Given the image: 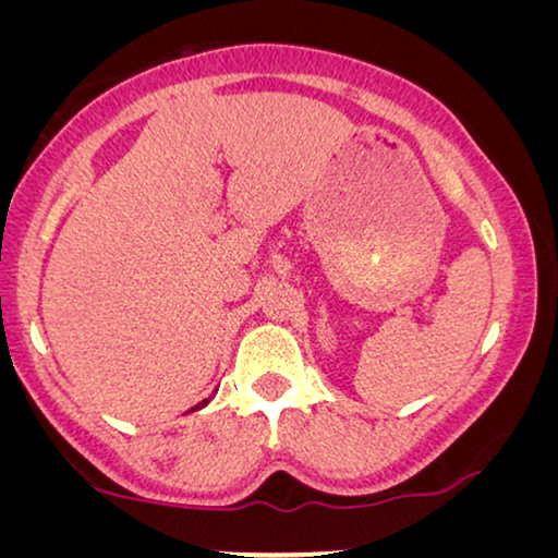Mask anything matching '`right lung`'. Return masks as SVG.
I'll return each mask as SVG.
<instances>
[{
    "label": "right lung",
    "mask_w": 558,
    "mask_h": 558,
    "mask_svg": "<svg viewBox=\"0 0 558 558\" xmlns=\"http://www.w3.org/2000/svg\"><path fill=\"white\" fill-rule=\"evenodd\" d=\"M205 403H208V399H203L201 403H197V407H195V409H203V407H205Z\"/></svg>",
    "instance_id": "right-lung-1"
}]
</instances>
